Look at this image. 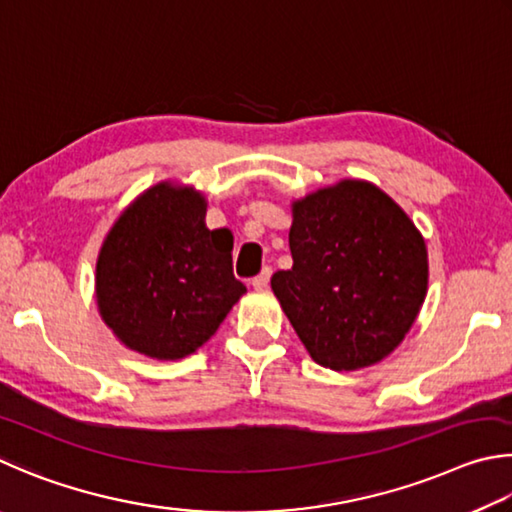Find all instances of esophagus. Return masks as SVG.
Here are the masks:
<instances>
[{"mask_svg": "<svg viewBox=\"0 0 512 512\" xmlns=\"http://www.w3.org/2000/svg\"><path fill=\"white\" fill-rule=\"evenodd\" d=\"M270 276H272V267H263L261 274H256L254 279H251V285H254L256 290H263L267 288V283H270Z\"/></svg>", "mask_w": 512, "mask_h": 512, "instance_id": "34e87169", "label": "esophagus"}]
</instances>
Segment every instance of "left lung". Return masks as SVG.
Here are the masks:
<instances>
[{
	"label": "left lung",
	"mask_w": 512,
	"mask_h": 512,
	"mask_svg": "<svg viewBox=\"0 0 512 512\" xmlns=\"http://www.w3.org/2000/svg\"><path fill=\"white\" fill-rule=\"evenodd\" d=\"M292 270L272 276L292 328L317 364L355 371L387 357L423 306L427 249L378 186L344 179L294 204Z\"/></svg>",
	"instance_id": "left-lung-1"
}]
</instances>
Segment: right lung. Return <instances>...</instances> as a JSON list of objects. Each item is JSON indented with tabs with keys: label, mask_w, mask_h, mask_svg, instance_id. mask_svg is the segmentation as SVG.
<instances>
[{
	"label": "right lung",
	"mask_w": 512,
	"mask_h": 512,
	"mask_svg": "<svg viewBox=\"0 0 512 512\" xmlns=\"http://www.w3.org/2000/svg\"><path fill=\"white\" fill-rule=\"evenodd\" d=\"M193 188L157 184L125 211L96 265L98 310L132 351L191 355L247 292L233 276V238L206 229Z\"/></svg>",
	"instance_id": "add662e5"
}]
</instances>
